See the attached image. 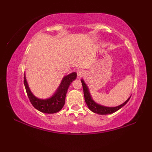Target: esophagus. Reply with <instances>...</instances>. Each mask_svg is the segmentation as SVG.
I'll return each mask as SVG.
<instances>
[{"label": "esophagus", "mask_w": 152, "mask_h": 152, "mask_svg": "<svg viewBox=\"0 0 152 152\" xmlns=\"http://www.w3.org/2000/svg\"><path fill=\"white\" fill-rule=\"evenodd\" d=\"M77 76L78 78H81L82 76H84V71L83 70H79L77 71Z\"/></svg>", "instance_id": "obj_1"}]
</instances>
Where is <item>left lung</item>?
Here are the masks:
<instances>
[{
	"label": "left lung",
	"instance_id": "8db88e82",
	"mask_svg": "<svg viewBox=\"0 0 152 152\" xmlns=\"http://www.w3.org/2000/svg\"><path fill=\"white\" fill-rule=\"evenodd\" d=\"M81 81L82 83V86H83V94H84V99L86 104H87V106H88V109H89L91 111H93V112L96 113V114L101 115L113 114V113L116 112V111H118V110H119L121 108L123 107V106L129 102V99L131 98L130 96L124 103H123L121 105L118 106H115V107H107V106H102L100 105V104L96 103L93 100V99L91 98L88 86H86V84L85 83V82L83 81V80L81 79Z\"/></svg>",
	"mask_w": 152,
	"mask_h": 152
}]
</instances>
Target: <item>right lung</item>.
Returning a JSON list of instances; mask_svg holds the SVG:
<instances>
[{
	"instance_id": "1",
	"label": "right lung",
	"mask_w": 152,
	"mask_h": 152,
	"mask_svg": "<svg viewBox=\"0 0 152 152\" xmlns=\"http://www.w3.org/2000/svg\"><path fill=\"white\" fill-rule=\"evenodd\" d=\"M76 76H77V74L76 72H73L64 76L58 89L51 97L46 99H38L31 93L27 81H26V76L24 74V85H25L26 93L31 104L34 106L35 109L46 114H54V113L58 112L65 104L66 95L68 88L71 82L76 79Z\"/></svg>"
}]
</instances>
